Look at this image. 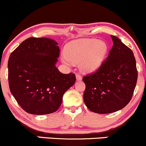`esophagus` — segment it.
<instances>
[{"mask_svg": "<svg viewBox=\"0 0 146 146\" xmlns=\"http://www.w3.org/2000/svg\"><path fill=\"white\" fill-rule=\"evenodd\" d=\"M76 80H77L78 81H80V80H82V76H80V75L76 74Z\"/></svg>", "mask_w": 146, "mask_h": 146, "instance_id": "obj_1", "label": "esophagus"}]
</instances>
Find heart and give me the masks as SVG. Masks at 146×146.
I'll list each match as a JSON object with an SVG mask.
<instances>
[{"instance_id":"1","label":"heart","mask_w":146,"mask_h":146,"mask_svg":"<svg viewBox=\"0 0 146 146\" xmlns=\"http://www.w3.org/2000/svg\"><path fill=\"white\" fill-rule=\"evenodd\" d=\"M108 47L105 42L96 39H82L73 41L66 45V56L62 58L63 63L70 65V62L78 64L82 71L93 73L102 66Z\"/></svg>"}]
</instances>
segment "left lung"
<instances>
[{"instance_id":"obj_1","label":"left lung","mask_w":146,"mask_h":146,"mask_svg":"<svg viewBox=\"0 0 146 146\" xmlns=\"http://www.w3.org/2000/svg\"><path fill=\"white\" fill-rule=\"evenodd\" d=\"M111 37L113 46L102 66L82 78L85 105L98 114L115 112L126 107L133 96L138 78L133 51L117 36Z\"/></svg>"}]
</instances>
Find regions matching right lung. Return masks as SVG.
<instances>
[{
  "mask_svg": "<svg viewBox=\"0 0 146 146\" xmlns=\"http://www.w3.org/2000/svg\"><path fill=\"white\" fill-rule=\"evenodd\" d=\"M59 53L54 39L30 37L10 54V90L26 112L36 115L55 112L66 91L76 82L75 74L61 73L56 66Z\"/></svg>",
  "mask_w": 146,
  "mask_h": 146,
  "instance_id": "add662e5",
  "label": "right lung"
}]
</instances>
